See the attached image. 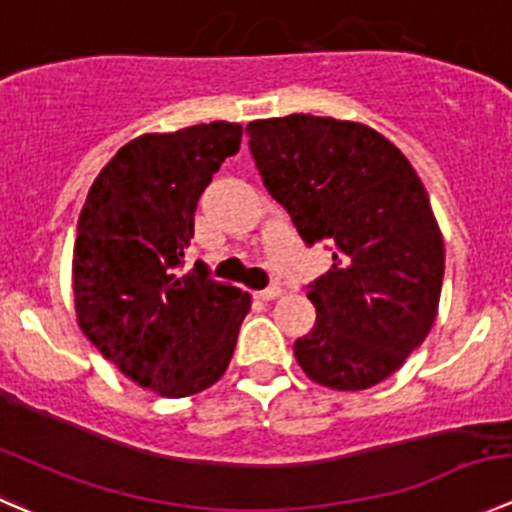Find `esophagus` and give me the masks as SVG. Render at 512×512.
Listing matches in <instances>:
<instances>
[{
	"label": "esophagus",
	"instance_id": "34e87169",
	"mask_svg": "<svg viewBox=\"0 0 512 512\" xmlns=\"http://www.w3.org/2000/svg\"><path fill=\"white\" fill-rule=\"evenodd\" d=\"M281 293H283L281 286H268V288H263V291H258L256 298L258 301H273V298H278Z\"/></svg>",
	"mask_w": 512,
	"mask_h": 512
}]
</instances>
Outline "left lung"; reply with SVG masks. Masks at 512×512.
<instances>
[{"label": "left lung", "mask_w": 512, "mask_h": 512, "mask_svg": "<svg viewBox=\"0 0 512 512\" xmlns=\"http://www.w3.org/2000/svg\"><path fill=\"white\" fill-rule=\"evenodd\" d=\"M268 194L333 266L308 286L316 326L293 343L298 366L333 391L386 381L438 316L445 249L411 161L376 129L288 114L246 126Z\"/></svg>", "instance_id": "1"}]
</instances>
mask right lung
Returning a JSON list of instances; mask_svg holds the SVG:
<instances>
[{"mask_svg": "<svg viewBox=\"0 0 512 512\" xmlns=\"http://www.w3.org/2000/svg\"><path fill=\"white\" fill-rule=\"evenodd\" d=\"M241 124L144 134L99 171L82 206L72 286L84 336L126 378L166 398L214 386L251 296L184 268L199 196L241 146Z\"/></svg>", "mask_w": 512, "mask_h": 512, "instance_id": "add662e5", "label": "right lung"}]
</instances>
